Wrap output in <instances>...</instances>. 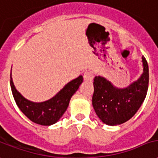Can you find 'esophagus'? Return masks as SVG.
<instances>
[{
    "mask_svg": "<svg viewBox=\"0 0 158 158\" xmlns=\"http://www.w3.org/2000/svg\"><path fill=\"white\" fill-rule=\"evenodd\" d=\"M93 77H94V74L90 71H85L84 73V79L85 80H91L93 79Z\"/></svg>",
    "mask_w": 158,
    "mask_h": 158,
    "instance_id": "34e87169",
    "label": "esophagus"
}]
</instances>
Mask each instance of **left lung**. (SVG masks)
Returning <instances> with one entry per match:
<instances>
[{
    "mask_svg": "<svg viewBox=\"0 0 158 158\" xmlns=\"http://www.w3.org/2000/svg\"><path fill=\"white\" fill-rule=\"evenodd\" d=\"M143 73L138 80L128 87L118 89L103 77L94 79L92 105L100 121L108 126H116L129 121L144 101L148 89L149 69L142 56Z\"/></svg>",
    "mask_w": 158,
    "mask_h": 158,
    "instance_id": "8db88e82",
    "label": "left lung"
}]
</instances>
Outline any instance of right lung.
Returning <instances> with one entry per match:
<instances>
[{
    "label": "right lung",
    "instance_id": "1",
    "mask_svg": "<svg viewBox=\"0 0 158 158\" xmlns=\"http://www.w3.org/2000/svg\"><path fill=\"white\" fill-rule=\"evenodd\" d=\"M10 77L11 92L18 108L29 120L42 126L52 125L62 117L67 110L71 97L83 82V77L79 76L68 83L52 99L44 102L35 103L27 100L20 94L14 86L11 73Z\"/></svg>",
    "mask_w": 158,
    "mask_h": 158
}]
</instances>
